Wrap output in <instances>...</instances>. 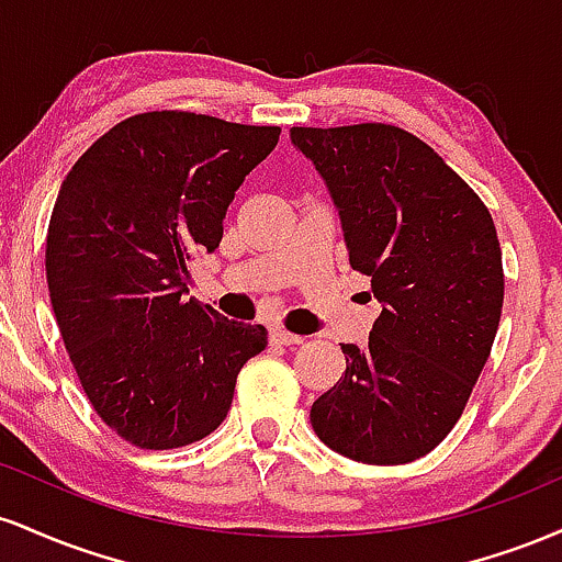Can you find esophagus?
I'll return each mask as SVG.
<instances>
[{"instance_id":"34e87169","label":"esophagus","mask_w":562,"mask_h":562,"mask_svg":"<svg viewBox=\"0 0 562 562\" xmlns=\"http://www.w3.org/2000/svg\"><path fill=\"white\" fill-rule=\"evenodd\" d=\"M269 344L272 346H299V344H303V338L301 335L282 330V327H274V330H269Z\"/></svg>"}]
</instances>
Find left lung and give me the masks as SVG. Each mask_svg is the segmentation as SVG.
<instances>
[{"mask_svg": "<svg viewBox=\"0 0 562 562\" xmlns=\"http://www.w3.org/2000/svg\"><path fill=\"white\" fill-rule=\"evenodd\" d=\"M325 182L348 263L383 312L312 404L314 434L348 460L404 465L460 420L499 327L505 274L492 214L415 134L385 124L290 128Z\"/></svg>", "mask_w": 562, "mask_h": 562, "instance_id": "1", "label": "left lung"}]
</instances>
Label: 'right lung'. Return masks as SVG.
I'll return each mask as SVG.
<instances>
[{
    "mask_svg": "<svg viewBox=\"0 0 562 562\" xmlns=\"http://www.w3.org/2000/svg\"><path fill=\"white\" fill-rule=\"evenodd\" d=\"M277 139V126L142 113L63 179L47 232L53 312L94 412L134 447L214 434L237 372L267 348L261 325L222 317L187 299V285L190 261L218 248L235 192Z\"/></svg>",
    "mask_w": 562,
    "mask_h": 562,
    "instance_id": "add662e5",
    "label": "right lung"
}]
</instances>
